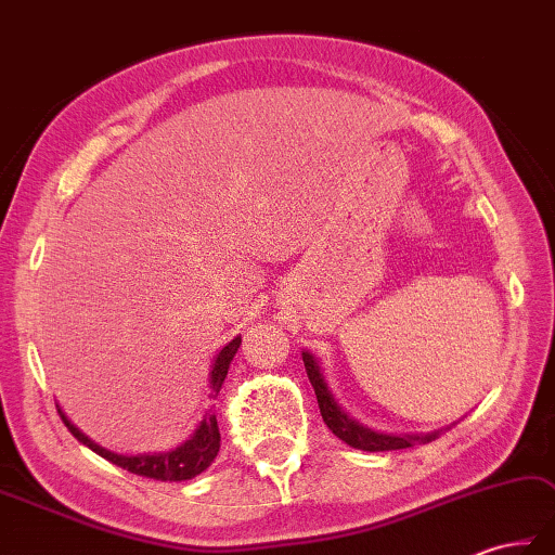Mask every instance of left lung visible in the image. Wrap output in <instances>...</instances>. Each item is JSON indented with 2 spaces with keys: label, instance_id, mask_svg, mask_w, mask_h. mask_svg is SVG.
I'll list each match as a JSON object with an SVG mask.
<instances>
[{
  "label": "left lung",
  "instance_id": "left-lung-1",
  "mask_svg": "<svg viewBox=\"0 0 555 555\" xmlns=\"http://www.w3.org/2000/svg\"><path fill=\"white\" fill-rule=\"evenodd\" d=\"M301 359L306 365V375H309L318 397L320 415H323L325 425L332 429V435H337L344 444L361 451H397V449H409L415 444H429V441H435L441 433H444V429H437V433H427V435H387V433H377L373 427H365L363 423L353 421V417L341 409L339 401L335 399V393H332V389L327 387L323 367H320L315 356L304 349ZM453 425H449L447 429H451Z\"/></svg>",
  "mask_w": 555,
  "mask_h": 555
}]
</instances>
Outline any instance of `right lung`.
I'll use <instances>...</instances> for the list:
<instances>
[{
    "mask_svg": "<svg viewBox=\"0 0 555 555\" xmlns=\"http://www.w3.org/2000/svg\"><path fill=\"white\" fill-rule=\"evenodd\" d=\"M240 344H242V337L237 335L235 339L228 341L225 347L216 353L211 371H208V389H211L208 399L218 397V391H220V387H223L228 367H230L232 359H235ZM56 409H59L61 421H64V425L68 427V433L76 437L80 444L92 449L96 455H102V459H106L108 463L122 467V470L140 475V477L162 479V482H182V479H192L199 473H204L206 467L214 463V459L218 455V449H220V433H218L214 403L208 405L199 425H196L194 433L184 439L180 447L170 449V451H162V453H138V455H122V453L111 451L102 444H96V441L85 435L78 425H73V421L64 411H61L59 403H56Z\"/></svg>",
    "mask_w": 555,
    "mask_h": 555,
    "instance_id": "obj_1",
    "label": "right lung"
}]
</instances>
